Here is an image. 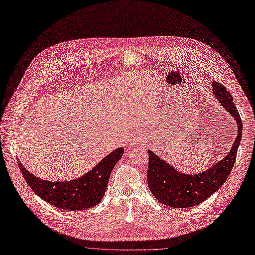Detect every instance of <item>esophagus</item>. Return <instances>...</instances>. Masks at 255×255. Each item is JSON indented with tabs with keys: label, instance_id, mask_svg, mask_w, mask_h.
Instances as JSON below:
<instances>
[{
	"label": "esophagus",
	"instance_id": "esophagus-1",
	"mask_svg": "<svg viewBox=\"0 0 255 255\" xmlns=\"http://www.w3.org/2000/svg\"><path fill=\"white\" fill-rule=\"evenodd\" d=\"M142 139H143V138H142L141 136H138V137H136V138H134L133 140H132V142L135 143V145H137V143H139Z\"/></svg>",
	"mask_w": 255,
	"mask_h": 255
}]
</instances>
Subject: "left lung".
<instances>
[{"label": "left lung", "mask_w": 255, "mask_h": 255, "mask_svg": "<svg viewBox=\"0 0 255 255\" xmlns=\"http://www.w3.org/2000/svg\"><path fill=\"white\" fill-rule=\"evenodd\" d=\"M212 88L214 97L237 124V137L230 151L222 159L198 174H187L176 170L170 162L148 150L147 180L149 189L160 203L167 206L184 208L203 202L224 184L235 165L242 139V120L234 103V98L226 88L216 81L212 82Z\"/></svg>", "instance_id": "obj_1"}]
</instances>
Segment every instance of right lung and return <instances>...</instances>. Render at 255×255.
<instances>
[{
	"label": "right lung",
	"instance_id": "right-lung-1",
	"mask_svg": "<svg viewBox=\"0 0 255 255\" xmlns=\"http://www.w3.org/2000/svg\"><path fill=\"white\" fill-rule=\"evenodd\" d=\"M124 154L120 147L107 154L95 167L78 178L69 181H48L30 173L18 161V167L30 189L46 202L61 209L82 210L92 208L104 197L110 173Z\"/></svg>",
	"mask_w": 255,
	"mask_h": 255
}]
</instances>
